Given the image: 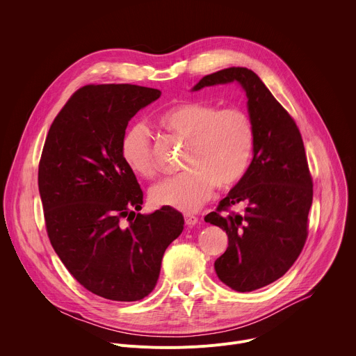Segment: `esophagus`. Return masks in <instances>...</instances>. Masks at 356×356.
<instances>
[{
	"label": "esophagus",
	"mask_w": 356,
	"mask_h": 356,
	"mask_svg": "<svg viewBox=\"0 0 356 356\" xmlns=\"http://www.w3.org/2000/svg\"><path fill=\"white\" fill-rule=\"evenodd\" d=\"M184 222H186V225H195L197 222H198V217H195V216H191V214H186L184 216Z\"/></svg>",
	"instance_id": "34e87169"
}]
</instances>
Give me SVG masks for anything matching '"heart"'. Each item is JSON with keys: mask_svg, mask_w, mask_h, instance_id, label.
<instances>
[{"mask_svg": "<svg viewBox=\"0 0 356 356\" xmlns=\"http://www.w3.org/2000/svg\"><path fill=\"white\" fill-rule=\"evenodd\" d=\"M156 122L163 131L186 142L183 168L187 170L150 188L155 206L183 213L197 211L211 197L216 184L229 188L246 173L255 146V129L242 110H220L202 101H183L162 111ZM121 158L140 177L155 175L149 132L142 124L125 131Z\"/></svg>", "mask_w": 356, "mask_h": 356, "instance_id": "heart-1", "label": "heart"}]
</instances>
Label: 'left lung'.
<instances>
[{"label": "left lung", "instance_id": "1", "mask_svg": "<svg viewBox=\"0 0 356 356\" xmlns=\"http://www.w3.org/2000/svg\"><path fill=\"white\" fill-rule=\"evenodd\" d=\"M238 83L248 98L255 129L253 159L243 177L220 201L206 222L222 228L228 248L216 261L218 279L236 291H253L282 277L296 262L307 238L313 181L294 120L257 73L229 67L202 77L191 91ZM245 202L243 215H227Z\"/></svg>", "mask_w": 356, "mask_h": 356}]
</instances>
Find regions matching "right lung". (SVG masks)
<instances>
[{"label":"right lung","mask_w":356,"mask_h":356,"mask_svg":"<svg viewBox=\"0 0 356 356\" xmlns=\"http://www.w3.org/2000/svg\"><path fill=\"white\" fill-rule=\"evenodd\" d=\"M159 97L134 84L84 86L44 140L38 184L50 243L81 286L108 300L154 290L163 253L183 231L175 209L139 213L143 193L121 158L128 122Z\"/></svg>","instance_id":"right-lung-1"}]
</instances>
